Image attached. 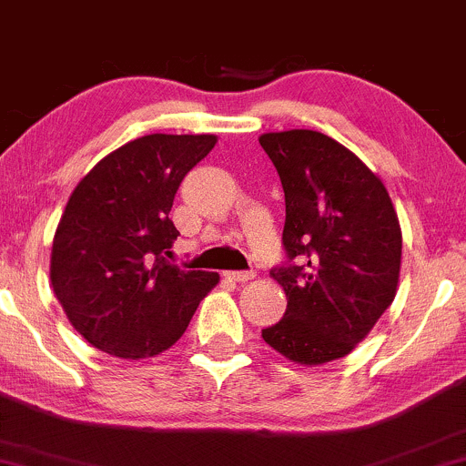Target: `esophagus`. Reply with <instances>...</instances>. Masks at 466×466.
<instances>
[{
  "label": "esophagus",
  "instance_id": "34e87169",
  "mask_svg": "<svg viewBox=\"0 0 466 466\" xmlns=\"http://www.w3.org/2000/svg\"><path fill=\"white\" fill-rule=\"evenodd\" d=\"M256 274L251 269L249 271H226V278H228V280H232V282H248Z\"/></svg>",
  "mask_w": 466,
  "mask_h": 466
}]
</instances>
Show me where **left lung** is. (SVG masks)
Listing matches in <instances>:
<instances>
[{
  "mask_svg": "<svg viewBox=\"0 0 466 466\" xmlns=\"http://www.w3.org/2000/svg\"><path fill=\"white\" fill-rule=\"evenodd\" d=\"M258 142L280 175L287 208L285 260L271 269L287 311L263 339L304 366L339 360L397 296V212L381 179L333 137L291 129Z\"/></svg>",
  "mask_w": 466,
  "mask_h": 466,
  "instance_id": "1",
  "label": "left lung"
}]
</instances>
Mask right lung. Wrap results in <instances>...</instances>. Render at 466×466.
<instances>
[{"label": "right lung", "instance_id": "obj_1", "mask_svg": "<svg viewBox=\"0 0 466 466\" xmlns=\"http://www.w3.org/2000/svg\"><path fill=\"white\" fill-rule=\"evenodd\" d=\"M215 136L137 137L80 179L52 243L50 280L74 329L122 360L155 357L188 329L215 271L164 258L179 237L175 192L215 148Z\"/></svg>", "mask_w": 466, "mask_h": 466}]
</instances>
